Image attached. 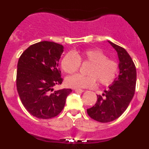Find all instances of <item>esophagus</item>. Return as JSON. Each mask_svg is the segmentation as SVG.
I'll return each instance as SVG.
<instances>
[{
    "label": "esophagus",
    "instance_id": "esophagus-1",
    "mask_svg": "<svg viewBox=\"0 0 149 149\" xmlns=\"http://www.w3.org/2000/svg\"><path fill=\"white\" fill-rule=\"evenodd\" d=\"M74 91L77 93H82L83 92H84V89H74Z\"/></svg>",
    "mask_w": 149,
    "mask_h": 149
}]
</instances>
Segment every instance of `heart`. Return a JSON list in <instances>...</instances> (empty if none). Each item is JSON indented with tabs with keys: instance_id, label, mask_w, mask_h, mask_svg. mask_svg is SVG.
I'll return each mask as SVG.
<instances>
[{
	"instance_id": "obj_1",
	"label": "heart",
	"mask_w": 149,
	"mask_h": 149,
	"mask_svg": "<svg viewBox=\"0 0 149 149\" xmlns=\"http://www.w3.org/2000/svg\"><path fill=\"white\" fill-rule=\"evenodd\" d=\"M81 63L91 64L87 69L88 75L78 74L67 77L65 84L68 87H93L96 84V80L103 86H109L115 81L119 70L118 62L109 59L107 55L98 48L68 52L62 59L61 68L63 72L71 74L78 70Z\"/></svg>"
}]
</instances>
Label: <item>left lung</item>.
<instances>
[{"mask_svg": "<svg viewBox=\"0 0 149 149\" xmlns=\"http://www.w3.org/2000/svg\"><path fill=\"white\" fill-rule=\"evenodd\" d=\"M109 42L119 56V77L102 95H97L95 104L87 109L92 119L103 123L118 119L125 111L134 95L136 82V66L130 55L125 48Z\"/></svg>", "mask_w": 149, "mask_h": 149, "instance_id": "1", "label": "left lung"}]
</instances>
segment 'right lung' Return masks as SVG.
Returning a JSON list of instances; mask_svg holds the SVG:
<instances>
[{
    "label": "right lung",
    "mask_w": 149,
    "mask_h": 149,
    "mask_svg": "<svg viewBox=\"0 0 149 149\" xmlns=\"http://www.w3.org/2000/svg\"><path fill=\"white\" fill-rule=\"evenodd\" d=\"M62 45L42 41L30 45L18 62L16 86L26 110L39 119H51L61 113L71 89L54 91L63 78L58 68Z\"/></svg>",
    "instance_id": "obj_1"
}]
</instances>
